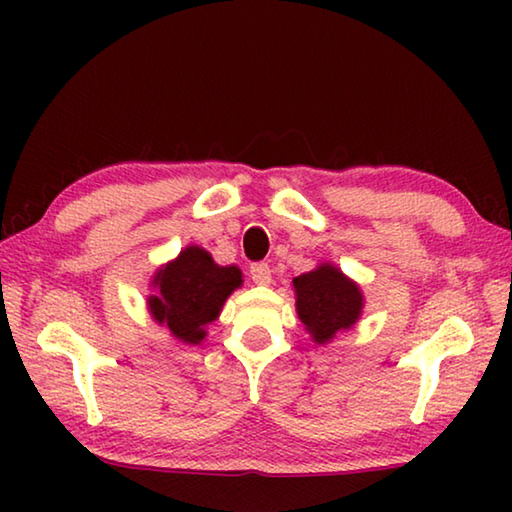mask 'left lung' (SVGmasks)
<instances>
[{
	"label": "left lung",
	"instance_id": "obj_1",
	"mask_svg": "<svg viewBox=\"0 0 512 512\" xmlns=\"http://www.w3.org/2000/svg\"><path fill=\"white\" fill-rule=\"evenodd\" d=\"M241 282L237 266H219L201 246H187L153 275L149 311L176 339L198 345L207 336L205 327L221 314L223 302Z\"/></svg>",
	"mask_w": 512,
	"mask_h": 512
}]
</instances>
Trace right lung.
<instances>
[{
    "instance_id": "obj_1",
    "label": "right lung",
    "mask_w": 512,
    "mask_h": 512,
    "mask_svg": "<svg viewBox=\"0 0 512 512\" xmlns=\"http://www.w3.org/2000/svg\"><path fill=\"white\" fill-rule=\"evenodd\" d=\"M293 289L302 325L320 345L332 341L341 329H350L361 316V289L332 264H320L316 271L296 277Z\"/></svg>"
}]
</instances>
